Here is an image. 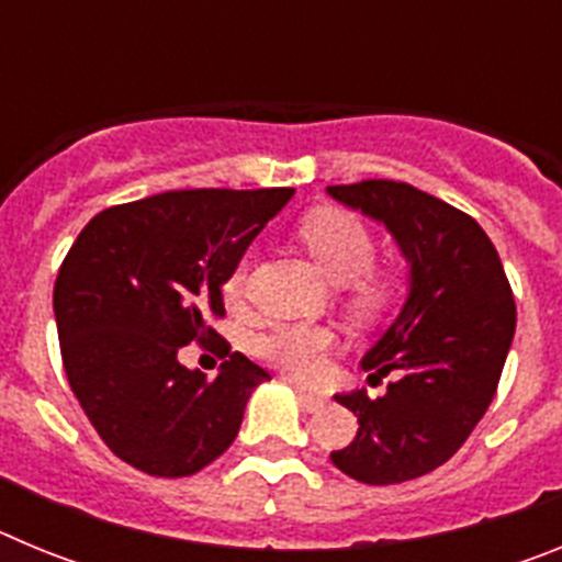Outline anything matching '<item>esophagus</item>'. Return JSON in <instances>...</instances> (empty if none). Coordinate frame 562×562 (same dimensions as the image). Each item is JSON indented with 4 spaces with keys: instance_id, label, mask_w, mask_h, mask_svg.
I'll return each instance as SVG.
<instances>
[{
    "instance_id": "1",
    "label": "esophagus",
    "mask_w": 562,
    "mask_h": 562,
    "mask_svg": "<svg viewBox=\"0 0 562 562\" xmlns=\"http://www.w3.org/2000/svg\"><path fill=\"white\" fill-rule=\"evenodd\" d=\"M297 402H301V405H304V411H310V414H317V411L326 405L324 396L310 394V391H297Z\"/></svg>"
}]
</instances>
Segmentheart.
<instances>
[{
    "label": "heart",
    "mask_w": 562,
    "mask_h": 562,
    "mask_svg": "<svg viewBox=\"0 0 562 562\" xmlns=\"http://www.w3.org/2000/svg\"><path fill=\"white\" fill-rule=\"evenodd\" d=\"M297 238L312 256L315 267L324 272L326 281L346 286L349 306L357 315H376L385 310L391 297V284L385 276L371 272L374 261V236L355 213L324 211L310 213L301 227ZM247 267L236 265L225 278V297L238 301L245 295ZM331 349V331L324 326H278L256 340V351L267 362L290 374L292 380L312 382L324 371L326 355Z\"/></svg>",
    "instance_id": "obj_1"
}]
</instances>
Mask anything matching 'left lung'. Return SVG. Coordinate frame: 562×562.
Listing matches in <instances>:
<instances>
[{"label":"left lung","mask_w":562,"mask_h":562,"mask_svg":"<svg viewBox=\"0 0 562 562\" xmlns=\"http://www.w3.org/2000/svg\"><path fill=\"white\" fill-rule=\"evenodd\" d=\"M331 200L391 233L408 261V295L360 360L369 380L396 374L371 400L335 394L360 422L331 464L362 484H400L441 467L493 402L515 335V297L479 222L394 180L329 186Z\"/></svg>","instance_id":"left-lung-1"}]
</instances>
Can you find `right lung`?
<instances>
[{"mask_svg": "<svg viewBox=\"0 0 562 562\" xmlns=\"http://www.w3.org/2000/svg\"><path fill=\"white\" fill-rule=\"evenodd\" d=\"M292 188L166 191L106 207L78 233L53 290L69 389L106 448L148 475L200 473L236 439L261 366L233 351L216 380L180 349L216 335L222 286Z\"/></svg>", "mask_w": 562, "mask_h": 562, "instance_id": "add662e5", "label": "right lung"}]
</instances>
